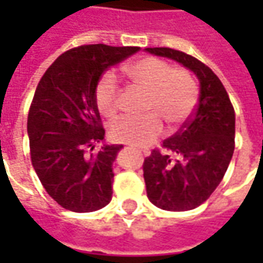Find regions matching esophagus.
<instances>
[{"instance_id":"34e87169","label":"esophagus","mask_w":263,"mask_h":263,"mask_svg":"<svg viewBox=\"0 0 263 263\" xmlns=\"http://www.w3.org/2000/svg\"><path fill=\"white\" fill-rule=\"evenodd\" d=\"M140 151L143 152V155H149V154H151V151H149V149H140Z\"/></svg>"}]
</instances>
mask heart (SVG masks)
<instances>
[{
	"label": "heart",
	"instance_id": "1",
	"mask_svg": "<svg viewBox=\"0 0 263 263\" xmlns=\"http://www.w3.org/2000/svg\"><path fill=\"white\" fill-rule=\"evenodd\" d=\"M127 76L147 90L145 117H121L109 127V135L121 143L145 146L162 133V121L171 128L183 124L197 104L196 82L183 68H174L157 57H143L126 67ZM118 80L112 71L98 79L93 90L95 104L104 117H114L118 109Z\"/></svg>",
	"mask_w": 263,
	"mask_h": 263
}]
</instances>
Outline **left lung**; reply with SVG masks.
Wrapping results in <instances>:
<instances>
[{
  "instance_id": "left-lung-1",
  "label": "left lung",
  "mask_w": 263,
  "mask_h": 263,
  "mask_svg": "<svg viewBox=\"0 0 263 263\" xmlns=\"http://www.w3.org/2000/svg\"><path fill=\"white\" fill-rule=\"evenodd\" d=\"M154 55L176 60L200 82L195 112L174 136L154 149L143 162L149 200L165 211L202 205L221 183L234 152L236 114L218 76L195 57L171 48H146Z\"/></svg>"
}]
</instances>
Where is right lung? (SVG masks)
<instances>
[{
    "instance_id": "obj_1",
    "label": "right lung",
    "mask_w": 263,
    "mask_h": 263,
    "mask_svg": "<svg viewBox=\"0 0 263 263\" xmlns=\"http://www.w3.org/2000/svg\"><path fill=\"white\" fill-rule=\"evenodd\" d=\"M139 46L80 45L68 49L39 80L27 116L30 159L48 195L73 212H92L112 197V162L123 145L105 136L93 90L98 79Z\"/></svg>"
}]
</instances>
